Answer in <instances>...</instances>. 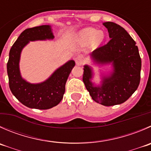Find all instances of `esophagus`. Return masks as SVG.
I'll return each mask as SVG.
<instances>
[{
  "label": "esophagus",
  "mask_w": 151,
  "mask_h": 151,
  "mask_svg": "<svg viewBox=\"0 0 151 151\" xmlns=\"http://www.w3.org/2000/svg\"><path fill=\"white\" fill-rule=\"evenodd\" d=\"M84 62H85V59L82 55H78V56L75 58V63L77 65H83V64L84 63Z\"/></svg>",
  "instance_id": "esophagus-1"
}]
</instances>
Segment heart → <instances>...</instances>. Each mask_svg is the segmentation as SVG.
<instances>
[{
  "label": "heart",
  "instance_id": "obj_1",
  "mask_svg": "<svg viewBox=\"0 0 151 151\" xmlns=\"http://www.w3.org/2000/svg\"><path fill=\"white\" fill-rule=\"evenodd\" d=\"M104 34L101 31H96L92 28H86L79 32L77 40L80 44L86 46L91 43L92 46H97L103 40Z\"/></svg>",
  "mask_w": 151,
  "mask_h": 151
}]
</instances>
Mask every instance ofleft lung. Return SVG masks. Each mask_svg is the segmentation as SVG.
Listing matches in <instances>:
<instances>
[{
  "label": "left lung",
  "instance_id": "1",
  "mask_svg": "<svg viewBox=\"0 0 151 151\" xmlns=\"http://www.w3.org/2000/svg\"><path fill=\"white\" fill-rule=\"evenodd\" d=\"M103 25L108 29L111 40L95 49L91 55L98 64H112L113 71L102 77L100 86L91 81V68L84 65L83 80L95 102L105 106L119 105L135 92L140 83L142 61L136 42L124 28L113 22Z\"/></svg>",
  "mask_w": 151,
  "mask_h": 151
}]
</instances>
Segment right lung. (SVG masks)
<instances>
[{"instance_id":"1","label":"right lung","mask_w":151,"mask_h":151,"mask_svg":"<svg viewBox=\"0 0 151 151\" xmlns=\"http://www.w3.org/2000/svg\"><path fill=\"white\" fill-rule=\"evenodd\" d=\"M52 28L49 25L36 26L23 31L9 52L7 63L9 85L12 93L23 105L30 108L49 109L60 102L65 90V83L75 65L69 60L56 70L46 81L32 84L22 78L19 68L20 53L29 41L54 39Z\"/></svg>"}]
</instances>
